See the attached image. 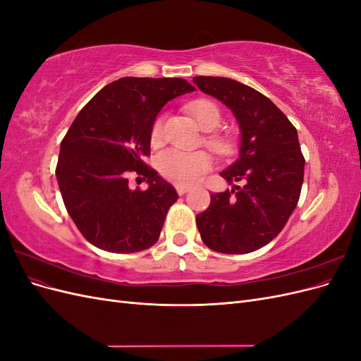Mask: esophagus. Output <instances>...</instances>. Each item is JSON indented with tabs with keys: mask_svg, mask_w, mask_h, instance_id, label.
I'll return each mask as SVG.
<instances>
[{
	"mask_svg": "<svg viewBox=\"0 0 361 361\" xmlns=\"http://www.w3.org/2000/svg\"><path fill=\"white\" fill-rule=\"evenodd\" d=\"M190 190H191V187H179V185L176 187V191H178V194H179V195L187 194Z\"/></svg>",
	"mask_w": 361,
	"mask_h": 361,
	"instance_id": "obj_1",
	"label": "esophagus"
}]
</instances>
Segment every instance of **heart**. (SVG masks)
Masks as SVG:
<instances>
[{"instance_id": "obj_1", "label": "heart", "mask_w": 361, "mask_h": 361, "mask_svg": "<svg viewBox=\"0 0 361 361\" xmlns=\"http://www.w3.org/2000/svg\"><path fill=\"white\" fill-rule=\"evenodd\" d=\"M187 110L195 118L204 133H214L221 125V113L209 99H195L187 105ZM162 140V118L158 117L150 128V143L159 145ZM204 143L218 157L228 158L236 152V145L231 137L221 134H209ZM157 167L164 179L179 185L191 187L199 182L203 174L212 169V158L206 152H183L178 149H167L157 157Z\"/></svg>"}]
</instances>
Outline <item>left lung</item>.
<instances>
[{"instance_id":"obj_1","label":"left lung","mask_w":361,"mask_h":361,"mask_svg":"<svg viewBox=\"0 0 361 361\" xmlns=\"http://www.w3.org/2000/svg\"><path fill=\"white\" fill-rule=\"evenodd\" d=\"M199 89L231 108L241 129L239 158L221 171L244 185L211 194L197 215L202 241L224 255H244L271 243L300 200L304 157L289 118L267 96L223 76H194Z\"/></svg>"}]
</instances>
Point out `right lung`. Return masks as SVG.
Here are the masks:
<instances>
[{
	"label": "right lung",
	"mask_w": 361,
	"mask_h": 361,
	"mask_svg": "<svg viewBox=\"0 0 361 361\" xmlns=\"http://www.w3.org/2000/svg\"><path fill=\"white\" fill-rule=\"evenodd\" d=\"M182 78L126 76L105 85L64 135L56 176L64 206L82 236L111 253L154 245L179 195L146 166L150 128L161 108L194 92ZM143 176L147 190H130L127 174Z\"/></svg>",
	"instance_id": "obj_1"
}]
</instances>
